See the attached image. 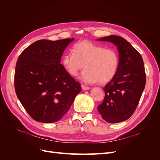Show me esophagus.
Instances as JSON below:
<instances>
[{
	"instance_id": "1",
	"label": "esophagus",
	"mask_w": 160,
	"mask_h": 160,
	"mask_svg": "<svg viewBox=\"0 0 160 160\" xmlns=\"http://www.w3.org/2000/svg\"><path fill=\"white\" fill-rule=\"evenodd\" d=\"M81 88H82V89L83 90H89L90 88H89V87H88V86H85V85H81Z\"/></svg>"
}]
</instances>
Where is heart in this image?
Segmentation results:
<instances>
[{
  "instance_id": "obj_1",
  "label": "heart",
  "mask_w": 160,
  "mask_h": 160,
  "mask_svg": "<svg viewBox=\"0 0 160 160\" xmlns=\"http://www.w3.org/2000/svg\"><path fill=\"white\" fill-rule=\"evenodd\" d=\"M74 52L62 56V65L72 76H77L85 67L80 79L86 83H106L117 73L119 55L113 48H104L89 41H83L73 46Z\"/></svg>"
}]
</instances>
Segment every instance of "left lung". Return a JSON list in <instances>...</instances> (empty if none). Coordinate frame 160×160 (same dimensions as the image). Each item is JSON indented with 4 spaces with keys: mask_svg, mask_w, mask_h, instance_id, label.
Listing matches in <instances>:
<instances>
[{
    "mask_svg": "<svg viewBox=\"0 0 160 160\" xmlns=\"http://www.w3.org/2000/svg\"><path fill=\"white\" fill-rule=\"evenodd\" d=\"M97 41L113 43L119 55L118 71L103 88L105 98L98 109L107 122H122L132 115L145 88L146 76L143 59L139 52L121 37L111 35Z\"/></svg>",
    "mask_w": 160,
    "mask_h": 160,
    "instance_id": "left-lung-1",
    "label": "left lung"
}]
</instances>
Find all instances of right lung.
Masks as SVG:
<instances>
[{
    "instance_id": "1",
    "label": "right lung",
    "mask_w": 160,
    "mask_h": 160,
    "mask_svg": "<svg viewBox=\"0 0 160 160\" xmlns=\"http://www.w3.org/2000/svg\"><path fill=\"white\" fill-rule=\"evenodd\" d=\"M73 40L37 41L18 58L14 72L16 94L37 122L60 120L81 91L80 83L60 63L62 53Z\"/></svg>"
}]
</instances>
